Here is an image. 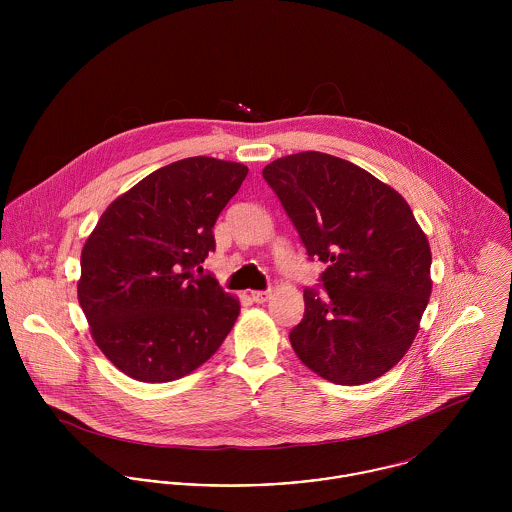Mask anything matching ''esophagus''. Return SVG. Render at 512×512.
Wrapping results in <instances>:
<instances>
[{
  "label": "esophagus",
  "mask_w": 512,
  "mask_h": 512,
  "mask_svg": "<svg viewBox=\"0 0 512 512\" xmlns=\"http://www.w3.org/2000/svg\"><path fill=\"white\" fill-rule=\"evenodd\" d=\"M250 295H252V299H254L256 303H266V301L272 297V292H262V290H258V292H252Z\"/></svg>",
  "instance_id": "obj_1"
}]
</instances>
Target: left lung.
Masks as SVG:
<instances>
[{
    "label": "left lung",
    "mask_w": 512,
    "mask_h": 512,
    "mask_svg": "<svg viewBox=\"0 0 512 512\" xmlns=\"http://www.w3.org/2000/svg\"><path fill=\"white\" fill-rule=\"evenodd\" d=\"M305 246L327 268L305 288L295 355L335 384H365L410 349L432 293L428 238L404 197L359 165L301 151L264 167Z\"/></svg>",
    "instance_id": "8db88e82"
}]
</instances>
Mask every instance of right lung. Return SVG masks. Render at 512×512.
Instances as JSON below:
<instances>
[{"label":"right lung","mask_w":512,"mask_h":512,"mask_svg":"<svg viewBox=\"0 0 512 512\" xmlns=\"http://www.w3.org/2000/svg\"><path fill=\"white\" fill-rule=\"evenodd\" d=\"M248 167L215 157L169 163L118 197L80 254L78 303L106 359L140 382H171L207 363L240 303L203 262L213 226Z\"/></svg>","instance_id":"right-lung-1"}]
</instances>
